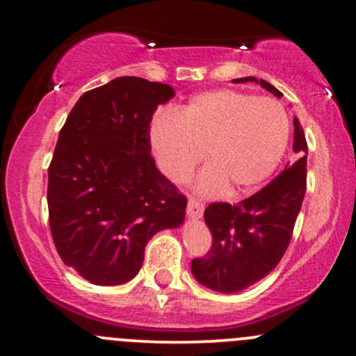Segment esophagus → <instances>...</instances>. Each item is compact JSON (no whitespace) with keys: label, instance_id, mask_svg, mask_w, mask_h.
<instances>
[{"label":"esophagus","instance_id":"1","mask_svg":"<svg viewBox=\"0 0 356 356\" xmlns=\"http://www.w3.org/2000/svg\"><path fill=\"white\" fill-rule=\"evenodd\" d=\"M202 212H204V204L201 201H197L195 197L189 199V204H187V216L191 219H199L202 218Z\"/></svg>","mask_w":356,"mask_h":356}]
</instances>
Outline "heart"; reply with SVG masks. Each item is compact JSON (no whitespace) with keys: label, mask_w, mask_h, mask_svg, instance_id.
Wrapping results in <instances>:
<instances>
[{"label":"heart","mask_w":356,"mask_h":356,"mask_svg":"<svg viewBox=\"0 0 356 356\" xmlns=\"http://www.w3.org/2000/svg\"><path fill=\"white\" fill-rule=\"evenodd\" d=\"M289 140L284 108L273 99L234 90L195 95L177 115L155 117L150 144L167 177L184 182L206 150L211 164L199 174L197 191L218 194L231 182L249 191L276 170Z\"/></svg>","instance_id":"obj_1"}]
</instances>
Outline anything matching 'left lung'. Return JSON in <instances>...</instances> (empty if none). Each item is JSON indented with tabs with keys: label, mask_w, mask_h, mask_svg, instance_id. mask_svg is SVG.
Wrapping results in <instances>:
<instances>
[{
	"label": "left lung",
	"mask_w": 356,
	"mask_h": 356,
	"mask_svg": "<svg viewBox=\"0 0 356 356\" xmlns=\"http://www.w3.org/2000/svg\"><path fill=\"white\" fill-rule=\"evenodd\" d=\"M234 83L256 81L273 95L281 92L254 76L234 79ZM293 150L296 162L268 186L236 206L212 202L204 220L212 234V246L204 257H195L191 271L202 286L218 293H239L277 266L291 241L293 227L306 192L308 145L303 127L295 118Z\"/></svg>",
	"instance_id": "left-lung-1"
}]
</instances>
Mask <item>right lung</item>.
Returning <instances> with one entry per match:
<instances>
[{
  "label": "right lung",
  "instance_id": "right-lung-1",
  "mask_svg": "<svg viewBox=\"0 0 356 356\" xmlns=\"http://www.w3.org/2000/svg\"><path fill=\"white\" fill-rule=\"evenodd\" d=\"M174 95L170 85L118 76L85 92L60 130L50 229L61 261L90 283L130 281L155 232L184 222L187 199L150 155L152 115Z\"/></svg>",
  "mask_w": 356,
  "mask_h": 356
}]
</instances>
